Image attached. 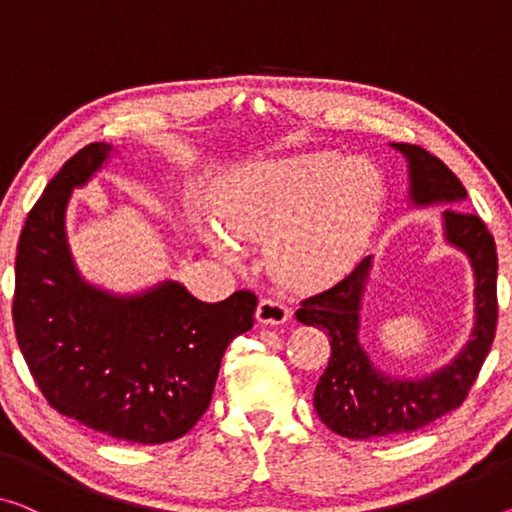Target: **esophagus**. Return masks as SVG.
Segmentation results:
<instances>
[{"label": "esophagus", "instance_id": "34e87169", "mask_svg": "<svg viewBox=\"0 0 512 512\" xmlns=\"http://www.w3.org/2000/svg\"><path fill=\"white\" fill-rule=\"evenodd\" d=\"M288 316H290V309L279 300H270V297H267V300L258 302L256 320L261 322V325H283V322L288 320Z\"/></svg>", "mask_w": 512, "mask_h": 512}]
</instances>
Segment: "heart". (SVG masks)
<instances>
[{
    "mask_svg": "<svg viewBox=\"0 0 512 512\" xmlns=\"http://www.w3.org/2000/svg\"><path fill=\"white\" fill-rule=\"evenodd\" d=\"M382 183L364 160L332 151L242 164L210 192L203 240L226 263L238 245H265L270 272L286 286L329 281L348 267L371 231Z\"/></svg>",
    "mask_w": 512,
    "mask_h": 512,
    "instance_id": "heart-1",
    "label": "heart"
}]
</instances>
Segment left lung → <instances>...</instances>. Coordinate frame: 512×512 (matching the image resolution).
<instances>
[{"instance_id": "obj_1", "label": "left lung", "mask_w": 512, "mask_h": 512, "mask_svg": "<svg viewBox=\"0 0 512 512\" xmlns=\"http://www.w3.org/2000/svg\"><path fill=\"white\" fill-rule=\"evenodd\" d=\"M405 155L414 206L460 203L467 190L446 164L416 144H391ZM444 238L465 251L474 270V332L451 364L423 377H393L373 366L359 343V311L373 258L368 256L325 293L302 300L297 320L327 332L332 357L313 393L329 430L348 439H382L414 432L458 410L478 377L497 332V247L474 212L444 210Z\"/></svg>"}]
</instances>
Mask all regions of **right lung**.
<instances>
[{"label":"right lung","mask_w":512,"mask_h":512,"mask_svg":"<svg viewBox=\"0 0 512 512\" xmlns=\"http://www.w3.org/2000/svg\"><path fill=\"white\" fill-rule=\"evenodd\" d=\"M112 146H84L47 183L20 233L13 325L47 403L132 444L174 442L208 410L219 364L254 325L256 295L196 300L178 281L139 295L86 283L70 256L66 208Z\"/></svg>","instance_id":"right-lung-1"}]
</instances>
